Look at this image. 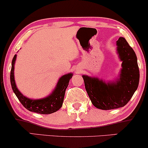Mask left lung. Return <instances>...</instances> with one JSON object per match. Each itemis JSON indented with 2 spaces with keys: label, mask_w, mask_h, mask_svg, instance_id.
<instances>
[{
  "label": "left lung",
  "mask_w": 148,
  "mask_h": 148,
  "mask_svg": "<svg viewBox=\"0 0 148 148\" xmlns=\"http://www.w3.org/2000/svg\"><path fill=\"white\" fill-rule=\"evenodd\" d=\"M116 51L122 62V68L114 81L106 82L98 77L82 75L91 102L101 110L124 106L132 98L139 83L137 58L124 38L120 37L116 41Z\"/></svg>",
  "instance_id": "left-lung-1"
}]
</instances>
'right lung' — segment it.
Here are the masks:
<instances>
[{"instance_id": "1", "label": "right lung", "mask_w": 148, "mask_h": 148, "mask_svg": "<svg viewBox=\"0 0 148 148\" xmlns=\"http://www.w3.org/2000/svg\"><path fill=\"white\" fill-rule=\"evenodd\" d=\"M16 60V54L14 56L12 62L10 73L11 85L13 91L23 106L31 112L43 114H51L59 110L62 106L66 89L73 74L72 73H69L62 76L58 80L57 85L56 86V88L53 92L46 97L38 99H30L26 96H24L16 86L14 79V64Z\"/></svg>"}]
</instances>
